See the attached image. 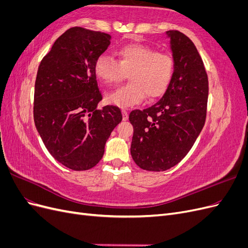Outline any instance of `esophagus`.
Here are the masks:
<instances>
[{"mask_svg": "<svg viewBox=\"0 0 248 248\" xmlns=\"http://www.w3.org/2000/svg\"><path fill=\"white\" fill-rule=\"evenodd\" d=\"M122 116H123L124 121H126V120L128 119V112H127L126 109H122Z\"/></svg>", "mask_w": 248, "mask_h": 248, "instance_id": "obj_1", "label": "esophagus"}]
</instances>
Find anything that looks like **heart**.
I'll return each mask as SVG.
<instances>
[{
	"label": "heart",
	"mask_w": 248,
	"mask_h": 248,
	"mask_svg": "<svg viewBox=\"0 0 248 248\" xmlns=\"http://www.w3.org/2000/svg\"><path fill=\"white\" fill-rule=\"evenodd\" d=\"M118 61L102 54L97 57L94 71L104 85L112 86L129 73V84L120 87L108 95L109 103L128 108L144 100L161 96L175 72V58L169 52H159L144 44H127L118 50Z\"/></svg>",
	"instance_id": "b5f03b06"
}]
</instances>
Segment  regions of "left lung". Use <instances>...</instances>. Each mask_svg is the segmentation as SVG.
<instances>
[{
    "label": "left lung",
    "mask_w": 248,
    "mask_h": 248,
    "mask_svg": "<svg viewBox=\"0 0 248 248\" xmlns=\"http://www.w3.org/2000/svg\"><path fill=\"white\" fill-rule=\"evenodd\" d=\"M167 34L175 58V72L161 99L129 114L133 126L132 159L146 170H167L181 161L206 121L208 76L193 42L172 30Z\"/></svg>",
    "instance_id": "obj_1"
}]
</instances>
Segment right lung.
Wrapping results in <instances>:
<instances>
[{"label": "right lung", "mask_w": 248, "mask_h": 248, "mask_svg": "<svg viewBox=\"0 0 248 248\" xmlns=\"http://www.w3.org/2000/svg\"><path fill=\"white\" fill-rule=\"evenodd\" d=\"M110 44L108 34L73 27L52 44L37 71L34 122L54 158L73 170L100 161L110 132L122 121L121 109L107 106L94 71L97 57Z\"/></svg>", "instance_id": "obj_1"}]
</instances>
